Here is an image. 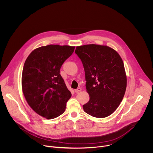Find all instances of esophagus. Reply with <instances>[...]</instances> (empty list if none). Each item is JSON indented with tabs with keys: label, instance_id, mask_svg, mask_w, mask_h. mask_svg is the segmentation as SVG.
<instances>
[{
	"label": "esophagus",
	"instance_id": "obj_1",
	"mask_svg": "<svg viewBox=\"0 0 153 153\" xmlns=\"http://www.w3.org/2000/svg\"><path fill=\"white\" fill-rule=\"evenodd\" d=\"M81 90H82V89L81 88H77L76 89H75V92L77 94V93H78V92H79L80 91H81Z\"/></svg>",
	"mask_w": 153,
	"mask_h": 153
}]
</instances>
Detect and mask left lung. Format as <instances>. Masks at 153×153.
Listing matches in <instances>:
<instances>
[{
	"mask_svg": "<svg viewBox=\"0 0 153 153\" xmlns=\"http://www.w3.org/2000/svg\"><path fill=\"white\" fill-rule=\"evenodd\" d=\"M75 53L84 66L89 100L83 105L88 114L105 118L120 105L127 88L123 61L114 49L95 44L76 46Z\"/></svg>",
	"mask_w": 153,
	"mask_h": 153,
	"instance_id": "8db88e82",
	"label": "left lung"
}]
</instances>
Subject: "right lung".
<instances>
[{
    "instance_id": "1",
    "label": "right lung",
    "mask_w": 153,
    "mask_h": 153,
    "mask_svg": "<svg viewBox=\"0 0 153 153\" xmlns=\"http://www.w3.org/2000/svg\"><path fill=\"white\" fill-rule=\"evenodd\" d=\"M75 46L49 45L34 49L26 59L22 75V91L35 112L46 119L62 114L71 93L60 69Z\"/></svg>"
}]
</instances>
